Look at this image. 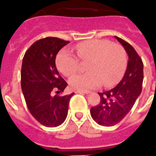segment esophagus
I'll return each mask as SVG.
<instances>
[{"instance_id": "34e87169", "label": "esophagus", "mask_w": 156, "mask_h": 156, "mask_svg": "<svg viewBox=\"0 0 156 156\" xmlns=\"http://www.w3.org/2000/svg\"><path fill=\"white\" fill-rule=\"evenodd\" d=\"M75 93H80V94H88L89 93L88 91H80V90H76Z\"/></svg>"}]
</instances>
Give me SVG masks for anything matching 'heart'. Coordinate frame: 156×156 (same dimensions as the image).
I'll return each instance as SVG.
<instances>
[{
	"label": "heart",
	"mask_w": 156,
	"mask_h": 156,
	"mask_svg": "<svg viewBox=\"0 0 156 156\" xmlns=\"http://www.w3.org/2000/svg\"><path fill=\"white\" fill-rule=\"evenodd\" d=\"M78 58L87 62L88 72L71 77L69 84L73 89L87 91L101 84L109 88L116 85L127 68V53L118 43L107 39H93L81 42L74 47ZM67 50H61L55 58L58 70L66 77L71 76L80 68V60Z\"/></svg>",
	"instance_id": "b5f03b06"
}]
</instances>
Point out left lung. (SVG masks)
Listing matches in <instances>:
<instances>
[{"instance_id": "1", "label": "left lung", "mask_w": 156, "mask_h": 156, "mask_svg": "<svg viewBox=\"0 0 156 156\" xmlns=\"http://www.w3.org/2000/svg\"><path fill=\"white\" fill-rule=\"evenodd\" d=\"M128 54L127 68L122 80L113 89L98 93L101 101L91 108L92 118L99 125L112 126L120 122L130 111L142 92L143 63L131 45L115 36Z\"/></svg>"}]
</instances>
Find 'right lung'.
<instances>
[{
    "instance_id": "obj_1",
    "label": "right lung",
    "mask_w": 156,
    "mask_h": 156,
    "mask_svg": "<svg viewBox=\"0 0 156 156\" xmlns=\"http://www.w3.org/2000/svg\"><path fill=\"white\" fill-rule=\"evenodd\" d=\"M68 43L55 37L39 39L26 51L22 60L21 86L29 111L47 127H55L65 121L69 101L74 94L51 95L53 90L61 93L68 85L58 75L55 58Z\"/></svg>"
}]
</instances>
